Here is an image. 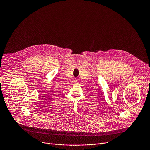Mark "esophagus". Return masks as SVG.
Returning <instances> with one entry per match:
<instances>
[{
    "label": "esophagus",
    "instance_id": "esophagus-1",
    "mask_svg": "<svg viewBox=\"0 0 150 150\" xmlns=\"http://www.w3.org/2000/svg\"><path fill=\"white\" fill-rule=\"evenodd\" d=\"M75 83H78V81L77 80H75Z\"/></svg>",
    "mask_w": 150,
    "mask_h": 150
}]
</instances>
